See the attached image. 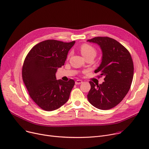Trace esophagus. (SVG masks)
<instances>
[{"instance_id": "esophagus-1", "label": "esophagus", "mask_w": 149, "mask_h": 149, "mask_svg": "<svg viewBox=\"0 0 149 149\" xmlns=\"http://www.w3.org/2000/svg\"><path fill=\"white\" fill-rule=\"evenodd\" d=\"M82 83V81L81 80H77V81L75 82L76 85H79V84H81Z\"/></svg>"}]
</instances>
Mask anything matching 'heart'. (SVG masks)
Listing matches in <instances>:
<instances>
[{
    "mask_svg": "<svg viewBox=\"0 0 149 149\" xmlns=\"http://www.w3.org/2000/svg\"><path fill=\"white\" fill-rule=\"evenodd\" d=\"M80 51H81L82 55L86 58V57L90 55H95L96 51L94 47L88 44H83L80 47ZM70 55H68V56H69Z\"/></svg>",
    "mask_w": 149,
    "mask_h": 149,
    "instance_id": "heart-1",
    "label": "heart"
}]
</instances>
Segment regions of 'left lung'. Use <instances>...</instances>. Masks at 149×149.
<instances>
[{
    "label": "left lung",
    "instance_id": "8db88e82",
    "mask_svg": "<svg viewBox=\"0 0 149 149\" xmlns=\"http://www.w3.org/2000/svg\"><path fill=\"white\" fill-rule=\"evenodd\" d=\"M98 44L102 53V61L95 73L104 76L101 84L90 81L87 95L90 103L100 110L117 106L128 93L134 76V64L128 49L117 40L109 37H95L87 40Z\"/></svg>",
    "mask_w": 149,
    "mask_h": 149
}]
</instances>
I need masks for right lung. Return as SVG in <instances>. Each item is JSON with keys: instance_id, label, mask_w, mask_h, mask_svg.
Instances as JSON below:
<instances>
[{"instance_id": "right-lung-1", "label": "right lung", "mask_w": 149, "mask_h": 149, "mask_svg": "<svg viewBox=\"0 0 149 149\" xmlns=\"http://www.w3.org/2000/svg\"><path fill=\"white\" fill-rule=\"evenodd\" d=\"M74 43L45 40L34 46L26 57L22 68V80L31 98L44 110L58 109L69 98L74 81L56 80L55 73L64 65Z\"/></svg>"}]
</instances>
